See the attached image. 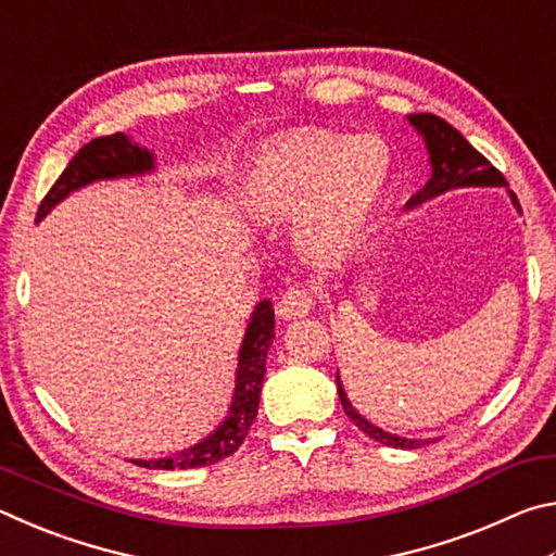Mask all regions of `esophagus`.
Instances as JSON below:
<instances>
[{
    "label": "esophagus",
    "instance_id": "obj_1",
    "mask_svg": "<svg viewBox=\"0 0 556 556\" xmlns=\"http://www.w3.org/2000/svg\"><path fill=\"white\" fill-rule=\"evenodd\" d=\"M314 304H316L314 291L304 285H296V287H289L285 294H281L277 304V314L281 318H301L312 312Z\"/></svg>",
    "mask_w": 556,
    "mask_h": 556
}]
</instances>
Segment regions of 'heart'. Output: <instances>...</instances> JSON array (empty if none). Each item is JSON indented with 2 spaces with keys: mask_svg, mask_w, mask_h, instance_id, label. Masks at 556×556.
<instances>
[{
  "mask_svg": "<svg viewBox=\"0 0 556 556\" xmlns=\"http://www.w3.org/2000/svg\"><path fill=\"white\" fill-rule=\"evenodd\" d=\"M382 139L299 131L269 147L250 176L267 218H299L301 244L316 257H343L363 242L390 181Z\"/></svg>",
  "mask_w": 556,
  "mask_h": 556,
  "instance_id": "obj_1",
  "label": "heart"
}]
</instances>
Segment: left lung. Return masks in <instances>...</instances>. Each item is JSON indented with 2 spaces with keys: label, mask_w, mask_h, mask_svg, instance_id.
<instances>
[{
  "label": "left lung",
  "mask_w": 556,
  "mask_h": 556,
  "mask_svg": "<svg viewBox=\"0 0 556 556\" xmlns=\"http://www.w3.org/2000/svg\"><path fill=\"white\" fill-rule=\"evenodd\" d=\"M409 122L421 131V135H425L429 156H431V166H434V174H431L429 184L421 188L417 195H414L409 205H419V203H425L429 199H434V195L446 193V191H451V188H458V186H507L505 176L497 172V168L488 162V159L478 152V149L470 147L466 142V137L460 135L458 129L451 127L446 119L431 115V112H419V115H409ZM510 195H513V203L517 205V211H520V201H517V195L513 191H510ZM336 384H338V397H341L348 419H351L353 425L363 431V434H368L370 439L380 441V444L392 446V448H419V446L429 444V441L402 439V437L388 434V431H382L378 427H372L370 421L363 419L361 414L353 409V404L348 402V394L343 392V384H341V378H338V372H336Z\"/></svg>",
  "instance_id": "obj_1"
}]
</instances>
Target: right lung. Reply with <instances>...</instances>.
Wrapping results in <instances>:
<instances>
[{"mask_svg": "<svg viewBox=\"0 0 556 556\" xmlns=\"http://www.w3.org/2000/svg\"><path fill=\"white\" fill-rule=\"evenodd\" d=\"M154 166V159L149 149L131 144L129 139L115 131L110 137H98L78 149L63 174L55 178L51 191L43 195L36 218H43L55 203L63 201L65 195L75 188L86 186L98 178H115V176H129V174H144ZM275 338V308L269 301H262L255 308V316L248 326L244 341L240 348V363H238V380H235V397L230 407V417L215 429L201 444L181 451V454L159 458V460H135L137 466L144 468H203L218 460L232 456L235 451L248 437L252 421L257 417V404L262 392V380H265V363L267 351Z\"/></svg>", "mask_w": 556, "mask_h": 556, "instance_id": "1", "label": "right lung"}]
</instances>
